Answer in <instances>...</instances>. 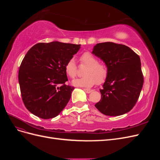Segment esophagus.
Here are the masks:
<instances>
[{"label": "esophagus", "instance_id": "34e87169", "mask_svg": "<svg viewBox=\"0 0 160 160\" xmlns=\"http://www.w3.org/2000/svg\"><path fill=\"white\" fill-rule=\"evenodd\" d=\"M83 90L86 92L87 93H91L92 91H93V90H91L90 89H83Z\"/></svg>", "mask_w": 160, "mask_h": 160}]
</instances>
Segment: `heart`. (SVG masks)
<instances>
[{
    "mask_svg": "<svg viewBox=\"0 0 160 160\" xmlns=\"http://www.w3.org/2000/svg\"><path fill=\"white\" fill-rule=\"evenodd\" d=\"M79 61L82 64L87 65L85 68L83 77L75 79L72 83L75 86L91 87L95 82L101 84L106 79L108 75V69L105 62L98 61L97 58L90 52H84L80 55ZM67 74L71 78H75L77 74V65L73 58L67 62L65 66Z\"/></svg>",
    "mask_w": 160,
    "mask_h": 160,
    "instance_id": "1",
    "label": "heart"
}]
</instances>
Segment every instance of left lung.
<instances>
[{"mask_svg": "<svg viewBox=\"0 0 160 160\" xmlns=\"http://www.w3.org/2000/svg\"><path fill=\"white\" fill-rule=\"evenodd\" d=\"M92 53L106 64L108 75L95 106L101 113L118 116L132 109L143 85L141 61L129 47L112 42L97 44Z\"/></svg>", "mask_w": 160, "mask_h": 160, "instance_id": "1", "label": "left lung"}]
</instances>
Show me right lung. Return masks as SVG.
<instances>
[{
  "label": "right lung",
  "instance_id": "right-lung-1",
  "mask_svg": "<svg viewBox=\"0 0 160 160\" xmlns=\"http://www.w3.org/2000/svg\"><path fill=\"white\" fill-rule=\"evenodd\" d=\"M81 45L58 41L37 43L28 50L18 71L22 99L31 113L41 119L55 118L71 98L73 87L65 66Z\"/></svg>",
  "mask_w": 160,
  "mask_h": 160
}]
</instances>
